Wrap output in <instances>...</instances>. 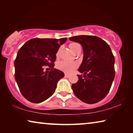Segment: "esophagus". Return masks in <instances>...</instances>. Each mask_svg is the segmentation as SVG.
<instances>
[{
  "mask_svg": "<svg viewBox=\"0 0 133 133\" xmlns=\"http://www.w3.org/2000/svg\"><path fill=\"white\" fill-rule=\"evenodd\" d=\"M64 77H69V75H68V74H67V73H65V75H64Z\"/></svg>",
  "mask_w": 133,
  "mask_h": 133,
  "instance_id": "obj_1",
  "label": "esophagus"
}]
</instances>
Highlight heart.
Instances as JSON below:
<instances>
[{"label": "heart", "mask_w": 133, "mask_h": 133, "mask_svg": "<svg viewBox=\"0 0 133 133\" xmlns=\"http://www.w3.org/2000/svg\"><path fill=\"white\" fill-rule=\"evenodd\" d=\"M79 45L77 43H71L69 45V47L70 48L71 51H73L75 49L76 46ZM77 66V64L75 62H69V61L66 60H62L60 62H58L57 63V67L59 70L64 71L67 73H70L72 71L75 69H76Z\"/></svg>", "instance_id": "obj_1"}]
</instances>
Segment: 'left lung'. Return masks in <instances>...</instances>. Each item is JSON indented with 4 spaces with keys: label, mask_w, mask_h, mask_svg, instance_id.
I'll return each mask as SVG.
<instances>
[{
    "label": "left lung",
    "mask_w": 133,
    "mask_h": 133,
    "mask_svg": "<svg viewBox=\"0 0 133 133\" xmlns=\"http://www.w3.org/2000/svg\"><path fill=\"white\" fill-rule=\"evenodd\" d=\"M81 44L83 58L78 71L79 80L71 85L78 99L89 104L104 99L110 90L115 77V58L111 48L104 40L92 35L69 38Z\"/></svg>",
    "instance_id": "1"
}]
</instances>
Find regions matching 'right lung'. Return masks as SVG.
Here are the masks:
<instances>
[{"label": "right lung", "mask_w": 133, "mask_h": 133, "mask_svg": "<svg viewBox=\"0 0 133 133\" xmlns=\"http://www.w3.org/2000/svg\"><path fill=\"white\" fill-rule=\"evenodd\" d=\"M66 40L67 38H33L18 51L14 62L15 78L21 94L28 101L40 103L54 93L58 81L64 74L53 68V63L60 45ZM44 65H49L51 70L44 72Z\"/></svg>", "instance_id": "right-lung-1"}]
</instances>
